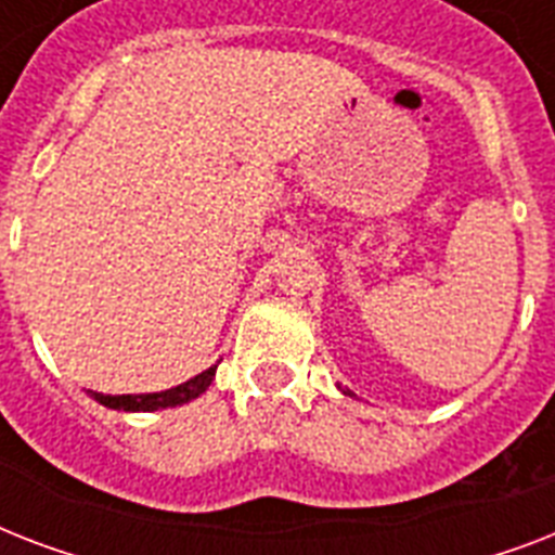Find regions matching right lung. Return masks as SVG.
Wrapping results in <instances>:
<instances>
[{
	"label": "right lung",
	"instance_id": "add662e5",
	"mask_svg": "<svg viewBox=\"0 0 555 555\" xmlns=\"http://www.w3.org/2000/svg\"><path fill=\"white\" fill-rule=\"evenodd\" d=\"M218 365H209L207 371H201L195 377H190L186 383L176 388H167V391H152V395H100V391H91V397L98 400L100 405L106 409H117V412H158V409H176V405H184L195 397H201L209 388V383L216 379Z\"/></svg>",
	"mask_w": 555,
	"mask_h": 555
}]
</instances>
